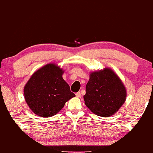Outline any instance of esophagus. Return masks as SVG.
Returning a JSON list of instances; mask_svg holds the SVG:
<instances>
[{
  "label": "esophagus",
  "mask_w": 153,
  "mask_h": 153,
  "mask_svg": "<svg viewBox=\"0 0 153 153\" xmlns=\"http://www.w3.org/2000/svg\"><path fill=\"white\" fill-rule=\"evenodd\" d=\"M76 96L77 97H81V93L80 92H78V93H76Z\"/></svg>",
  "instance_id": "obj_1"
}]
</instances>
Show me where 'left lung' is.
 Returning a JSON list of instances; mask_svg holds the SVG:
<instances>
[{
	"mask_svg": "<svg viewBox=\"0 0 153 153\" xmlns=\"http://www.w3.org/2000/svg\"><path fill=\"white\" fill-rule=\"evenodd\" d=\"M126 90L119 77L108 68L91 73L83 96L85 104L102 117L114 114L126 99Z\"/></svg>",
	"mask_w": 153,
	"mask_h": 153,
	"instance_id": "obj_1",
	"label": "left lung"
}]
</instances>
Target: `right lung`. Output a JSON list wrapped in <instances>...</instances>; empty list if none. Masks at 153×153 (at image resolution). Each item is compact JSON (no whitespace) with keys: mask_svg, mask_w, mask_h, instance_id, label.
Instances as JSON below:
<instances>
[{"mask_svg":"<svg viewBox=\"0 0 153 153\" xmlns=\"http://www.w3.org/2000/svg\"><path fill=\"white\" fill-rule=\"evenodd\" d=\"M63 71L48 64L36 71L24 87V97L30 109L37 116L49 118L63 108L75 95L62 75Z\"/></svg>","mask_w":153,"mask_h":153,"instance_id":"add662e5","label":"right lung"}]
</instances>
